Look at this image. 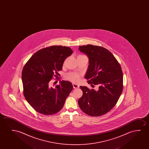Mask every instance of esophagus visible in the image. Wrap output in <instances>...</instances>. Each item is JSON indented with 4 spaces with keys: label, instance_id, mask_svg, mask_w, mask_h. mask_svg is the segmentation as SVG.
<instances>
[{
    "label": "esophagus",
    "instance_id": "esophagus-1",
    "mask_svg": "<svg viewBox=\"0 0 149 149\" xmlns=\"http://www.w3.org/2000/svg\"><path fill=\"white\" fill-rule=\"evenodd\" d=\"M73 86L74 88H78L79 87L78 85L75 84H73Z\"/></svg>",
    "mask_w": 149,
    "mask_h": 149
}]
</instances>
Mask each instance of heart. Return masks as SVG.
<instances>
[{
  "label": "heart",
  "mask_w": 149,
  "mask_h": 149,
  "mask_svg": "<svg viewBox=\"0 0 149 149\" xmlns=\"http://www.w3.org/2000/svg\"><path fill=\"white\" fill-rule=\"evenodd\" d=\"M81 56V55H79ZM80 76L79 74L76 73H70L65 76V78L73 82L77 83L79 81Z\"/></svg>",
  "instance_id": "obj_1"
}]
</instances>
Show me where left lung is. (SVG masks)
Listing matches in <instances>:
<instances>
[{"label": "left lung", "instance_id": "obj_1", "mask_svg": "<svg viewBox=\"0 0 149 149\" xmlns=\"http://www.w3.org/2000/svg\"><path fill=\"white\" fill-rule=\"evenodd\" d=\"M79 50L89 58L84 78L98 90L80 86L83 95L78 105L88 116L106 114L116 105L123 90V75L120 63L110 51L104 47L92 45L79 46Z\"/></svg>", "mask_w": 149, "mask_h": 149}]
</instances>
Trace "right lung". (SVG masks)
I'll return each instance as SVG.
<instances>
[{
	"instance_id": "add662e5",
	"label": "right lung",
	"mask_w": 149,
	"mask_h": 149,
	"mask_svg": "<svg viewBox=\"0 0 149 149\" xmlns=\"http://www.w3.org/2000/svg\"><path fill=\"white\" fill-rule=\"evenodd\" d=\"M70 47L52 46L40 50L27 61L22 72L23 95L29 104L41 114L50 116L63 107L73 86L68 81H61L54 87L49 82L58 77L65 59L71 55Z\"/></svg>"
}]
</instances>
